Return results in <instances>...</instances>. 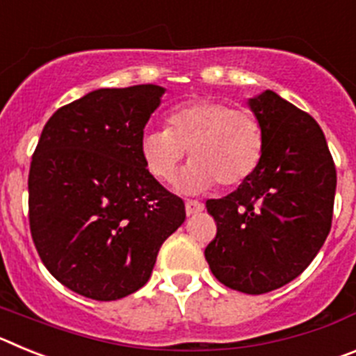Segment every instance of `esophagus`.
<instances>
[{
    "label": "esophagus",
    "instance_id": "34e87169",
    "mask_svg": "<svg viewBox=\"0 0 356 356\" xmlns=\"http://www.w3.org/2000/svg\"><path fill=\"white\" fill-rule=\"evenodd\" d=\"M201 210H203V205H201L200 201H193V200L185 201V212H187V216H194V213H200Z\"/></svg>",
    "mask_w": 356,
    "mask_h": 356
}]
</instances>
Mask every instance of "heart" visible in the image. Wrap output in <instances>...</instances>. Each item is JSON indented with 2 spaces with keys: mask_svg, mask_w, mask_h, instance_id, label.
I'll list each match as a JSON object with an SVG mask.
<instances>
[{
  "mask_svg": "<svg viewBox=\"0 0 356 356\" xmlns=\"http://www.w3.org/2000/svg\"><path fill=\"white\" fill-rule=\"evenodd\" d=\"M264 130L246 108L217 99H194L178 105L165 118V130H146L140 155L147 171L160 181H171L188 156L180 176L181 191L200 193L216 181L222 187L246 181L264 155Z\"/></svg>",
  "mask_w": 356,
  "mask_h": 356,
  "instance_id": "b5f03b06",
  "label": "heart"
}]
</instances>
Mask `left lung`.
Listing matches in <instances>:
<instances>
[{
	"instance_id": "left-lung-1",
	"label": "left lung",
	"mask_w": 356,
	"mask_h": 356,
	"mask_svg": "<svg viewBox=\"0 0 356 356\" xmlns=\"http://www.w3.org/2000/svg\"><path fill=\"white\" fill-rule=\"evenodd\" d=\"M248 105L262 124L264 155L237 191L207 201L217 234L205 259L226 287L266 294L300 276L325 244L337 171L312 115L273 90Z\"/></svg>"
}]
</instances>
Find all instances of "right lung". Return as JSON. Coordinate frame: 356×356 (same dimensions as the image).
I'll list each match as a JSON object with an SVG mask.
<instances>
[{
	"mask_svg": "<svg viewBox=\"0 0 356 356\" xmlns=\"http://www.w3.org/2000/svg\"><path fill=\"white\" fill-rule=\"evenodd\" d=\"M165 92L97 89L49 118L28 176V217L40 260L62 285L96 301L134 294L163 241L185 221L181 197L146 169L140 137Z\"/></svg>",
	"mask_w": 356,
	"mask_h": 356,
	"instance_id": "obj_1",
	"label": "right lung"
}]
</instances>
